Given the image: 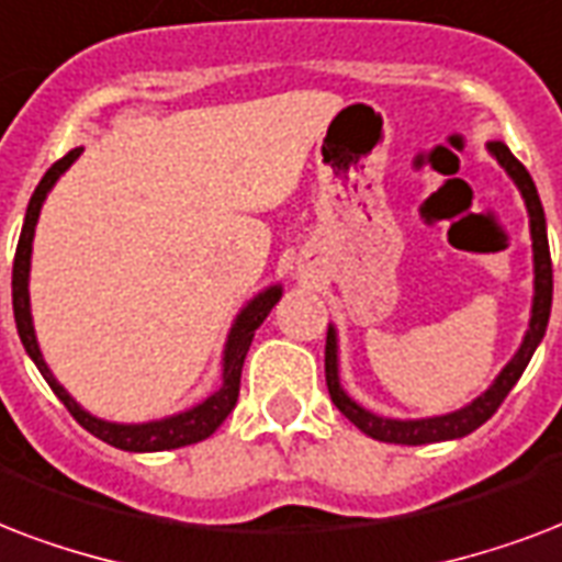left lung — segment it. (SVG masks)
Wrapping results in <instances>:
<instances>
[{"label": "left lung", "instance_id": "obj_1", "mask_svg": "<svg viewBox=\"0 0 562 562\" xmlns=\"http://www.w3.org/2000/svg\"><path fill=\"white\" fill-rule=\"evenodd\" d=\"M490 151L495 160L507 169V176L516 181L521 199L528 204L530 216V240H533V307H530V325L525 340H521L516 358L502 369V375L495 378L493 386L484 395H477L475 402L460 407L446 416H430V419H384L375 413L363 411L358 402H351L349 395L342 393L340 372H337V334L328 328V340H325V381H328L330 402L337 404V411L349 422H355L363 434L381 442H398V446H425V442H442V439H458L481 428L490 416H493L502 402L507 398L516 381L521 378L525 367L533 358L539 340L546 337L548 316H551V293H554V278H551V251H548V234H546V213L539 202L533 178L528 169L521 167L516 155H513L502 140L490 143Z\"/></svg>", "mask_w": 562, "mask_h": 562}]
</instances>
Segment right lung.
<instances>
[{
    "label": "right lung",
    "mask_w": 562,
    "mask_h": 562,
    "mask_svg": "<svg viewBox=\"0 0 562 562\" xmlns=\"http://www.w3.org/2000/svg\"><path fill=\"white\" fill-rule=\"evenodd\" d=\"M81 155V149L67 151L64 158L55 160L49 167V172L41 178V184L34 190L32 202H29V211H25L23 234H20V243H16L14 255V276H11V293H14V319L16 330H20V340H23L29 358L34 360V367L41 369V375L46 378V384L52 386V393L58 395L64 407L72 413V419L81 425L85 430H90L93 437H99L102 442L114 448H123V451H167V448H181L193 446V442H202L220 428L225 416L234 411L237 404V395H240V375H243V360H246V351L251 346V337L255 330L263 325V319L269 316V311L276 307V302L281 299V286H269L260 295H255L246 307L240 311L237 322H234L232 334H228V342H225V358H222V386L211 398H204L202 404H195L190 411L178 413V416H169V419L158 422H143V425H116V422H104L90 416L87 411H81L76 404V398L64 390V386L55 381V375L46 367L41 349H37V337H34L32 325V307H29V267H32V240H34V225H37V216H41V207L46 202V193H49L55 181H58L64 172L69 169V164Z\"/></svg>",
    "instance_id": "1"
}]
</instances>
